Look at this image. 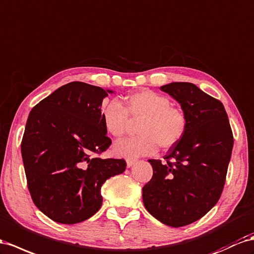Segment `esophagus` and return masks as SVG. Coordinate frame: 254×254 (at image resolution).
<instances>
[{
	"mask_svg": "<svg viewBox=\"0 0 254 254\" xmlns=\"http://www.w3.org/2000/svg\"><path fill=\"white\" fill-rule=\"evenodd\" d=\"M126 162H127V167L130 168V167H132L133 164L136 162V159H134V158H127Z\"/></svg>",
	"mask_w": 254,
	"mask_h": 254,
	"instance_id": "34e87169",
	"label": "esophagus"
}]
</instances>
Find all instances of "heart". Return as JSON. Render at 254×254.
I'll use <instances>...</instances> for the list:
<instances>
[{"mask_svg":"<svg viewBox=\"0 0 254 254\" xmlns=\"http://www.w3.org/2000/svg\"><path fill=\"white\" fill-rule=\"evenodd\" d=\"M102 123L109 134L124 136L131 122L140 121V135L115 143L116 156L135 158L155 154L158 147L167 150L177 145L186 134L189 121L181 107L172 105L169 97L150 90L136 92L126 98V106L119 100L104 101L100 107Z\"/></svg>","mask_w":254,"mask_h":254,"instance_id":"obj_1","label":"heart"}]
</instances>
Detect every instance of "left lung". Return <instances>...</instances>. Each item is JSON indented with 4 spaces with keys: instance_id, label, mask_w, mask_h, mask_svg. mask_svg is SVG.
I'll use <instances>...</instances> for the list:
<instances>
[{
    "instance_id": "8db88e82",
    "label": "left lung",
    "mask_w": 254,
    "mask_h": 254,
    "mask_svg": "<svg viewBox=\"0 0 254 254\" xmlns=\"http://www.w3.org/2000/svg\"><path fill=\"white\" fill-rule=\"evenodd\" d=\"M180 102L189 125L161 160L149 159L153 176L142 188L143 203L157 220L173 228L192 223L221 196L234 140L220 100L189 82L161 86Z\"/></svg>"
}]
</instances>
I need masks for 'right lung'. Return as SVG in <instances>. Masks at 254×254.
Masks as SVG:
<instances>
[{
	"mask_svg": "<svg viewBox=\"0 0 254 254\" xmlns=\"http://www.w3.org/2000/svg\"><path fill=\"white\" fill-rule=\"evenodd\" d=\"M111 91L74 81L32 109L21 154L34 204L51 220L74 224L97 212L100 188L126 169L124 159H101L111 145L100 107Z\"/></svg>",
	"mask_w": 254,
	"mask_h": 254,
	"instance_id": "1",
	"label": "right lung"
}]
</instances>
